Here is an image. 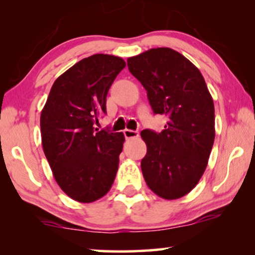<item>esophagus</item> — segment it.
Masks as SVG:
<instances>
[{
    "mask_svg": "<svg viewBox=\"0 0 255 255\" xmlns=\"http://www.w3.org/2000/svg\"><path fill=\"white\" fill-rule=\"evenodd\" d=\"M124 135L127 139H131V138H137L139 133L137 131H133V130H128V128H125L124 130Z\"/></svg>",
    "mask_w": 255,
    "mask_h": 255,
    "instance_id": "34e87169",
    "label": "esophagus"
}]
</instances>
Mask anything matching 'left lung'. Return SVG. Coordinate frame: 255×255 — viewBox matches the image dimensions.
<instances>
[{"label":"left lung","mask_w":255,"mask_h":255,"mask_svg":"<svg viewBox=\"0 0 255 255\" xmlns=\"http://www.w3.org/2000/svg\"><path fill=\"white\" fill-rule=\"evenodd\" d=\"M128 67L147 92L153 113L168 117L160 133L141 131L147 146L142 175L153 193L176 200L196 187L207 168L215 140L214 101L198 68L172 48L128 58Z\"/></svg>","instance_id":"1"}]
</instances>
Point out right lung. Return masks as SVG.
Wrapping results in <instances>:
<instances>
[{
  "mask_svg": "<svg viewBox=\"0 0 255 255\" xmlns=\"http://www.w3.org/2000/svg\"><path fill=\"white\" fill-rule=\"evenodd\" d=\"M124 67L115 55L82 59L55 80L41 111V144L54 179L81 203L103 197L116 177L124 134L94 125L107 114L108 92Z\"/></svg>",
  "mask_w": 255,
  "mask_h": 255,
  "instance_id": "add662e5",
  "label": "right lung"
}]
</instances>
